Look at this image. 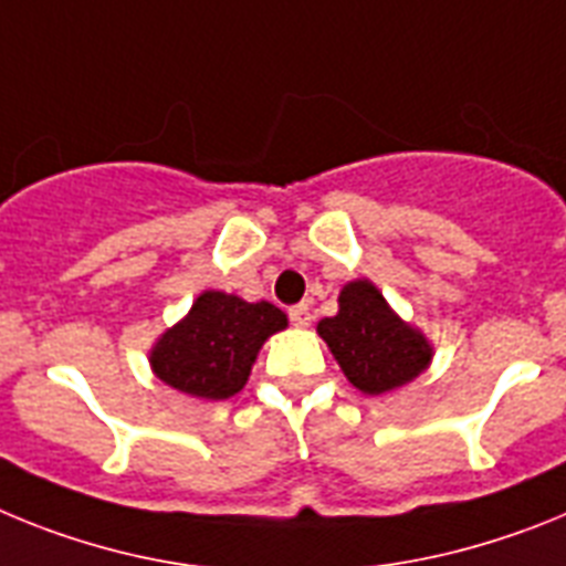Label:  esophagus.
<instances>
[{
    "label": "esophagus",
    "mask_w": 566,
    "mask_h": 566,
    "mask_svg": "<svg viewBox=\"0 0 566 566\" xmlns=\"http://www.w3.org/2000/svg\"><path fill=\"white\" fill-rule=\"evenodd\" d=\"M287 316H290V322L296 324V327H307V324H311V304H293V307H290L287 311Z\"/></svg>",
    "instance_id": "1"
}]
</instances>
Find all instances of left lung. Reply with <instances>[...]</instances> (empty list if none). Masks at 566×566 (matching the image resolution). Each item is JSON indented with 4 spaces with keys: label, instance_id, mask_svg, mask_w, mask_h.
I'll return each mask as SVG.
<instances>
[{
    "label": "left lung",
    "instance_id": "1",
    "mask_svg": "<svg viewBox=\"0 0 566 566\" xmlns=\"http://www.w3.org/2000/svg\"><path fill=\"white\" fill-rule=\"evenodd\" d=\"M318 336L361 392L396 390L430 365V344L387 307L370 282H350L338 296V313L318 322Z\"/></svg>",
    "mask_w": 566,
    "mask_h": 566
}]
</instances>
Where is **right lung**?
<instances>
[{
    "mask_svg": "<svg viewBox=\"0 0 566 566\" xmlns=\"http://www.w3.org/2000/svg\"><path fill=\"white\" fill-rule=\"evenodd\" d=\"M287 327V316L270 302H242L219 290L196 298L193 311L167 331L150 353L165 385L196 399H230L242 390L264 338Z\"/></svg>",
    "mask_w": 566,
    "mask_h": 566,
    "instance_id": "add662e5",
    "label": "right lung"
}]
</instances>
